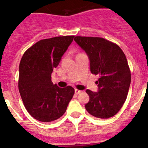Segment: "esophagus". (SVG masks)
<instances>
[{
  "label": "esophagus",
  "mask_w": 148,
  "mask_h": 148,
  "mask_svg": "<svg viewBox=\"0 0 148 148\" xmlns=\"http://www.w3.org/2000/svg\"><path fill=\"white\" fill-rule=\"evenodd\" d=\"M75 92L76 93V94H80V93L82 92V91H81V90H79V89H75Z\"/></svg>",
  "instance_id": "obj_1"
}]
</instances>
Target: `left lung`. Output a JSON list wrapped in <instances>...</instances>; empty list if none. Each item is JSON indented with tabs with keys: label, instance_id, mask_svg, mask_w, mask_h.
<instances>
[{
	"label": "left lung",
	"instance_id": "8db88e82",
	"mask_svg": "<svg viewBox=\"0 0 148 148\" xmlns=\"http://www.w3.org/2000/svg\"><path fill=\"white\" fill-rule=\"evenodd\" d=\"M74 40L87 55L91 73L100 75L97 92L86 90L89 96L86 111L97 118L114 116L126 100L131 84L125 55L117 45L103 38L75 36Z\"/></svg>",
	"mask_w": 148,
	"mask_h": 148
}]
</instances>
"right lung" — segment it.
<instances>
[{
  "label": "right lung",
  "mask_w": 148,
  "mask_h": 148,
  "mask_svg": "<svg viewBox=\"0 0 148 148\" xmlns=\"http://www.w3.org/2000/svg\"><path fill=\"white\" fill-rule=\"evenodd\" d=\"M74 36L42 40L28 48L19 66L18 87L28 113L41 122L54 121L67 110L75 90L53 84L51 74L72 43Z\"/></svg>",
  "instance_id": "add662e5"
}]
</instances>
